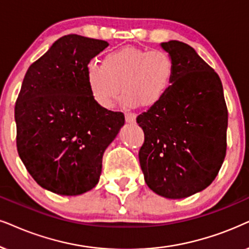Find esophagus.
I'll return each instance as SVG.
<instances>
[{
    "label": "esophagus",
    "instance_id": "esophagus-1",
    "mask_svg": "<svg viewBox=\"0 0 249 249\" xmlns=\"http://www.w3.org/2000/svg\"><path fill=\"white\" fill-rule=\"evenodd\" d=\"M124 118L128 124H134L135 120H136V115H135L134 113H125Z\"/></svg>",
    "mask_w": 249,
    "mask_h": 249
}]
</instances>
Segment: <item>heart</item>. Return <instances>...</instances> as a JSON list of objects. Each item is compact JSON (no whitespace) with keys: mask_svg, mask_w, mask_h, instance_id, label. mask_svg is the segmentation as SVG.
<instances>
[{"mask_svg":"<svg viewBox=\"0 0 249 249\" xmlns=\"http://www.w3.org/2000/svg\"><path fill=\"white\" fill-rule=\"evenodd\" d=\"M175 64L164 50L124 47L108 53L102 66L89 63L86 81L99 107L111 109L120 96L127 107H153L172 88Z\"/></svg>","mask_w":249,"mask_h":249,"instance_id":"b5f03b06","label":"heart"}]
</instances>
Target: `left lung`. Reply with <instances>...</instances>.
Instances as JSON below:
<instances>
[{"mask_svg":"<svg viewBox=\"0 0 249 249\" xmlns=\"http://www.w3.org/2000/svg\"><path fill=\"white\" fill-rule=\"evenodd\" d=\"M175 64L169 91L136 119L144 131L138 158L157 195L182 199L211 185L227 153L228 108L217 73L189 44L162 42Z\"/></svg>","mask_w":249,"mask_h":249,"instance_id":"left-lung-1","label":"left lung"}]
</instances>
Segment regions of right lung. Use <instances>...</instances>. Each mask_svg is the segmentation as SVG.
Returning a JSON list of instances; mask_svg holds the SVG:
<instances>
[{
    "mask_svg": "<svg viewBox=\"0 0 249 249\" xmlns=\"http://www.w3.org/2000/svg\"><path fill=\"white\" fill-rule=\"evenodd\" d=\"M107 46L65 35L25 74L15 106L17 150L48 191L79 196L95 188L103 154L124 124V113L96 104L86 81L87 65Z\"/></svg>",
    "mask_w": 249,
    "mask_h": 249,
    "instance_id": "add662e5",
    "label": "right lung"
}]
</instances>
